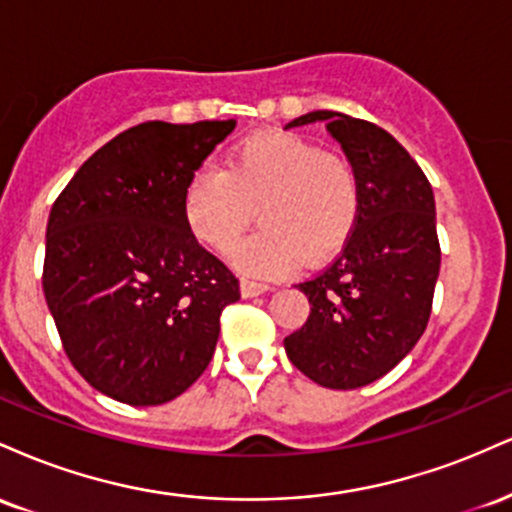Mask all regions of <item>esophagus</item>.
Here are the masks:
<instances>
[{
	"mask_svg": "<svg viewBox=\"0 0 512 512\" xmlns=\"http://www.w3.org/2000/svg\"><path fill=\"white\" fill-rule=\"evenodd\" d=\"M272 286L264 284V281H255V279H243L240 281V293H243V298H255V296H262V293H267Z\"/></svg>",
	"mask_w": 512,
	"mask_h": 512,
	"instance_id": "esophagus-1",
	"label": "esophagus"
}]
</instances>
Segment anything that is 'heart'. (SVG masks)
Masks as SVG:
<instances>
[{
	"mask_svg": "<svg viewBox=\"0 0 512 512\" xmlns=\"http://www.w3.org/2000/svg\"><path fill=\"white\" fill-rule=\"evenodd\" d=\"M257 209L264 226L238 245L233 262L248 274L279 276L303 260H327L349 240L361 182L349 158L301 134L262 132L233 149L226 170H195L182 195L192 233L216 252L238 243Z\"/></svg>",
	"mask_w": 512,
	"mask_h": 512,
	"instance_id": "heart-1",
	"label": "heart"
}]
</instances>
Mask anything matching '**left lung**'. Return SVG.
<instances>
[{"label":"left lung","mask_w":512,"mask_h":512,"mask_svg":"<svg viewBox=\"0 0 512 512\" xmlns=\"http://www.w3.org/2000/svg\"><path fill=\"white\" fill-rule=\"evenodd\" d=\"M325 122L361 182V214L325 272L301 281L310 315L284 339L286 356L330 390L383 378L414 349L440 272L436 199L419 163L383 127L315 110L286 127Z\"/></svg>","instance_id":"obj_1"}]
</instances>
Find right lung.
Wrapping results in <instances>:
<instances>
[{
	"label": "right lung",
	"instance_id": "obj_1",
	"mask_svg": "<svg viewBox=\"0 0 512 512\" xmlns=\"http://www.w3.org/2000/svg\"><path fill=\"white\" fill-rule=\"evenodd\" d=\"M236 129L142 122L101 146L52 204L43 291L72 366L132 407L166 404L209 366L238 279L197 243L187 180Z\"/></svg>",
	"mask_w": 512,
	"mask_h": 512
}]
</instances>
